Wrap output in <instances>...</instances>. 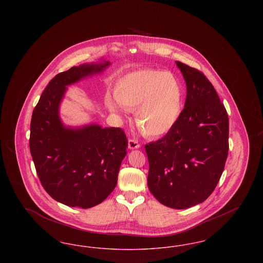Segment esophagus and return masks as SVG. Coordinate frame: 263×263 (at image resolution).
Returning <instances> with one entry per match:
<instances>
[{
  "label": "esophagus",
  "mask_w": 263,
  "mask_h": 263,
  "mask_svg": "<svg viewBox=\"0 0 263 263\" xmlns=\"http://www.w3.org/2000/svg\"><path fill=\"white\" fill-rule=\"evenodd\" d=\"M128 148L130 150H135V149H139L140 148V144L138 143V141L136 140H133V139H130L128 141Z\"/></svg>",
  "instance_id": "34e87169"
}]
</instances>
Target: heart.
Returning <instances> with one entry per match:
<instances>
[{"label": "heart", "mask_w": 263, "mask_h": 263, "mask_svg": "<svg viewBox=\"0 0 263 263\" xmlns=\"http://www.w3.org/2000/svg\"><path fill=\"white\" fill-rule=\"evenodd\" d=\"M114 99L106 98L113 113L120 106L135 111L139 131L146 137L159 138L170 133L178 122L183 108V89L174 74L142 69L121 77L113 89Z\"/></svg>", "instance_id": "heart-1"}]
</instances>
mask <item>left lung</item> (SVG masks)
<instances>
[{"instance_id": "1", "label": "left lung", "mask_w": 263, "mask_h": 263, "mask_svg": "<svg viewBox=\"0 0 263 263\" xmlns=\"http://www.w3.org/2000/svg\"><path fill=\"white\" fill-rule=\"evenodd\" d=\"M175 64L186 84L184 109L175 128L145 149L151 193L164 206L186 209L206 200L220 180L229 151V118L208 79Z\"/></svg>"}]
</instances>
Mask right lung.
Here are the masks:
<instances>
[{"label": "right lung", "mask_w": 263, "mask_h": 263, "mask_svg": "<svg viewBox=\"0 0 263 263\" xmlns=\"http://www.w3.org/2000/svg\"><path fill=\"white\" fill-rule=\"evenodd\" d=\"M111 63H84L54 77L41 95L30 123V154L46 192L64 205H99L116 186L128 146L120 128L98 123L66 125L60 106L68 86L102 74Z\"/></svg>", "instance_id": "1"}]
</instances>
